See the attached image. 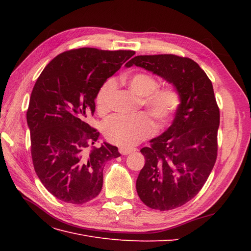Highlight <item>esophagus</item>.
<instances>
[{
  "label": "esophagus",
  "instance_id": "1",
  "mask_svg": "<svg viewBox=\"0 0 251 251\" xmlns=\"http://www.w3.org/2000/svg\"><path fill=\"white\" fill-rule=\"evenodd\" d=\"M136 149H133V148H120L119 149V153L121 155H128L133 153V151H135Z\"/></svg>",
  "mask_w": 251,
  "mask_h": 251
}]
</instances>
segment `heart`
<instances>
[{
    "mask_svg": "<svg viewBox=\"0 0 251 251\" xmlns=\"http://www.w3.org/2000/svg\"><path fill=\"white\" fill-rule=\"evenodd\" d=\"M124 81L139 97V104L155 118L159 127L168 125L178 111L181 96L174 85L158 87L157 79L148 73H135L124 78ZM115 89L116 82L112 78L102 83L95 98L98 113L105 114L110 111ZM154 131V121L146 112H139L133 116H112L102 126L105 138L123 148L136 146L150 137Z\"/></svg>",
    "mask_w": 251,
    "mask_h": 251,
    "instance_id": "obj_1",
    "label": "heart"
}]
</instances>
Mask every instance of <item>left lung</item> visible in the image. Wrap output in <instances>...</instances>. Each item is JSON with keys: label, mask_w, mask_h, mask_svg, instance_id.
I'll list each match as a JSON object with an SVG mask.
<instances>
[{"label": "left lung", "mask_w": 251, "mask_h": 251, "mask_svg": "<svg viewBox=\"0 0 251 251\" xmlns=\"http://www.w3.org/2000/svg\"><path fill=\"white\" fill-rule=\"evenodd\" d=\"M159 75L181 96L172 126L140 150L146 164L136 181L147 206L171 210L200 192L216 163L220 111L214 88L206 73L188 57L138 55L126 64Z\"/></svg>", "instance_id": "8db88e82"}]
</instances>
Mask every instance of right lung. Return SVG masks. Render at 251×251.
Wrapping results in <instances>:
<instances>
[{
    "label": "right lung",
    "mask_w": 251,
    "mask_h": 251,
    "mask_svg": "<svg viewBox=\"0 0 251 251\" xmlns=\"http://www.w3.org/2000/svg\"><path fill=\"white\" fill-rule=\"evenodd\" d=\"M132 50L72 49L45 67L30 96L27 124L34 171L47 191L67 203L83 204L100 195L103 166L120 156L86 123L95 111L102 83L117 72Z\"/></svg>",
    "instance_id": "obj_1"
}]
</instances>
